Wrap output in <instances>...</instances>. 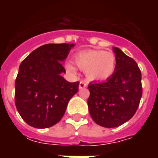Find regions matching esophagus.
Wrapping results in <instances>:
<instances>
[{"label":"esophagus","instance_id":"esophagus-1","mask_svg":"<svg viewBox=\"0 0 158 158\" xmlns=\"http://www.w3.org/2000/svg\"><path fill=\"white\" fill-rule=\"evenodd\" d=\"M86 86H87V82H86V80H85V79H83V80H81L79 82V89H84V88H85Z\"/></svg>","mask_w":158,"mask_h":158}]
</instances>
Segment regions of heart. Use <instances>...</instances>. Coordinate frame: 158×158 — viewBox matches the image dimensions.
<instances>
[{
	"label": "heart",
	"instance_id": "obj_1",
	"mask_svg": "<svg viewBox=\"0 0 158 158\" xmlns=\"http://www.w3.org/2000/svg\"><path fill=\"white\" fill-rule=\"evenodd\" d=\"M76 66L83 71L89 80L102 81L109 79L116 69V56L109 52L102 50H86L78 52L74 56ZM67 69L73 72L72 64H67Z\"/></svg>",
	"mask_w": 158,
	"mask_h": 158
}]
</instances>
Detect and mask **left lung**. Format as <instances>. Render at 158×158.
<instances>
[{"instance_id":"1","label":"left lung","mask_w":158,"mask_h":158,"mask_svg":"<svg viewBox=\"0 0 158 158\" xmlns=\"http://www.w3.org/2000/svg\"><path fill=\"white\" fill-rule=\"evenodd\" d=\"M115 72L105 82L89 84V114L94 122L105 128H115L131 118L142 96L141 72L135 61L118 47Z\"/></svg>"}]
</instances>
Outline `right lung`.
<instances>
[{
  "label": "right lung",
  "instance_id": "obj_1",
  "mask_svg": "<svg viewBox=\"0 0 158 158\" xmlns=\"http://www.w3.org/2000/svg\"><path fill=\"white\" fill-rule=\"evenodd\" d=\"M74 44H46L33 51L19 66L15 81V105L29 125L45 129L55 125L65 113L79 82L70 83L62 62Z\"/></svg>",
  "mask_w": 158,
  "mask_h": 158
}]
</instances>
